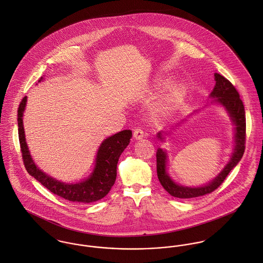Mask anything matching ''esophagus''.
I'll use <instances>...</instances> for the list:
<instances>
[{"label":"esophagus","instance_id":"esophagus-1","mask_svg":"<svg viewBox=\"0 0 263 263\" xmlns=\"http://www.w3.org/2000/svg\"><path fill=\"white\" fill-rule=\"evenodd\" d=\"M133 137L135 140H141L143 137H144V133H143V130L140 129V128H137L134 130L133 132Z\"/></svg>","mask_w":263,"mask_h":263}]
</instances>
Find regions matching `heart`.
Masks as SVG:
<instances>
[{
  "label": "heart",
  "mask_w": 263,
  "mask_h": 263,
  "mask_svg": "<svg viewBox=\"0 0 263 263\" xmlns=\"http://www.w3.org/2000/svg\"><path fill=\"white\" fill-rule=\"evenodd\" d=\"M171 83H172L171 78L157 76L153 79L152 87L154 89H160V88H166ZM185 92H186V88L183 84L179 83V84L173 85L161 99L158 105V111L162 114H167L173 110H175L183 100Z\"/></svg>",
  "instance_id": "b5f03b06"
}]
</instances>
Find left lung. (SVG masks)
Instances as JSON below:
<instances>
[{
    "mask_svg": "<svg viewBox=\"0 0 263 263\" xmlns=\"http://www.w3.org/2000/svg\"><path fill=\"white\" fill-rule=\"evenodd\" d=\"M214 76L216 85L210 95V98L215 99L213 102L220 104L226 109L235 125V145L233 153L231 155L229 162L226 164L223 171L212 181L202 186L192 187L178 184L172 179V177L167 174L166 171L167 154L165 150L158 148L156 152V168L158 179L161 185L164 187V190L171 196L175 198L191 199L201 197L214 192L221 185V183L225 180L229 173L238 164V162L240 161L244 154L246 139V118L243 102L241 101L237 89L226 78L219 73H215ZM157 137L161 141H163L164 139L161 132L157 134Z\"/></svg>",
    "mask_w": 263,
    "mask_h": 263,
    "instance_id": "obj_1",
    "label": "left lung"
}]
</instances>
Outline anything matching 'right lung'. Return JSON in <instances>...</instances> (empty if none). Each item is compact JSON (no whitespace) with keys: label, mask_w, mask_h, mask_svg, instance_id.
Instances as JSON below:
<instances>
[{"label":"right lung","mask_w":263,"mask_h":263,"mask_svg":"<svg viewBox=\"0 0 263 263\" xmlns=\"http://www.w3.org/2000/svg\"><path fill=\"white\" fill-rule=\"evenodd\" d=\"M42 82V78L38 83ZM27 97H24L18 108V134L24 165L30 175L37 179L51 193L67 201L80 203L97 202L108 195L115 183L117 176V163L120 155L129 145L132 137L131 130H123L107 139L99 147L93 172L87 179L77 183H66L46 175L34 163L25 139L23 127V113L25 111Z\"/></svg>","instance_id":"add662e5"}]
</instances>
